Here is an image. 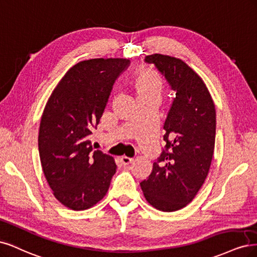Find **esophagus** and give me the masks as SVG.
Segmentation results:
<instances>
[{
    "label": "esophagus",
    "mask_w": 257,
    "mask_h": 257,
    "mask_svg": "<svg viewBox=\"0 0 257 257\" xmlns=\"http://www.w3.org/2000/svg\"><path fill=\"white\" fill-rule=\"evenodd\" d=\"M134 158H131V157H127V156H122L121 157V161L123 164H129L131 162H134Z\"/></svg>",
    "instance_id": "1"
}]
</instances>
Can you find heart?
Masks as SVG:
<instances>
[{
  "label": "heart",
  "instance_id": "obj_1",
  "mask_svg": "<svg viewBox=\"0 0 257 257\" xmlns=\"http://www.w3.org/2000/svg\"><path fill=\"white\" fill-rule=\"evenodd\" d=\"M136 87L138 89V94L144 93H160L161 83L159 79L154 74L151 73H143L138 78L136 82Z\"/></svg>",
  "mask_w": 257,
  "mask_h": 257
}]
</instances>
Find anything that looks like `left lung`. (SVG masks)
I'll use <instances>...</instances> for the list:
<instances>
[{
    "label": "left lung",
    "instance_id": "8db88e82",
    "mask_svg": "<svg viewBox=\"0 0 257 257\" xmlns=\"http://www.w3.org/2000/svg\"><path fill=\"white\" fill-rule=\"evenodd\" d=\"M167 80L175 98L165 118L167 145L141 183L146 201L161 211H176L191 202L208 175L216 140V109L204 81L176 57H145Z\"/></svg>",
    "mask_w": 257,
    "mask_h": 257
}]
</instances>
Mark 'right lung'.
<instances>
[{
    "label": "right lung",
    "instance_id": "right-lung-1",
    "mask_svg": "<svg viewBox=\"0 0 257 257\" xmlns=\"http://www.w3.org/2000/svg\"><path fill=\"white\" fill-rule=\"evenodd\" d=\"M129 64L126 59L76 64L45 106L38 136L41 167L56 200L72 210L88 209L102 200L116 172L113 157L95 151L89 136Z\"/></svg>",
    "mask_w": 257,
    "mask_h": 257
}]
</instances>
